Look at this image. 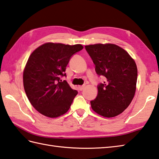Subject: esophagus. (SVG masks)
Here are the masks:
<instances>
[{"mask_svg": "<svg viewBox=\"0 0 159 159\" xmlns=\"http://www.w3.org/2000/svg\"><path fill=\"white\" fill-rule=\"evenodd\" d=\"M84 88H85V85H82V86H78V89H79L80 90H84Z\"/></svg>", "mask_w": 159, "mask_h": 159, "instance_id": "obj_1", "label": "esophagus"}]
</instances>
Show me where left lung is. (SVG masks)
<instances>
[{"label":"left lung","mask_w":159,"mask_h":159,"mask_svg":"<svg viewBox=\"0 0 159 159\" xmlns=\"http://www.w3.org/2000/svg\"><path fill=\"white\" fill-rule=\"evenodd\" d=\"M99 75L106 82L98 86L96 99L91 108L104 117H114L128 108L135 95L137 67L133 58L124 48L114 44H95L85 46Z\"/></svg>","instance_id":"obj_1"}]
</instances>
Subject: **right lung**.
I'll return each mask as SVG.
<instances>
[{"instance_id":"add662e5","label":"right lung","mask_w":159,"mask_h":159,"mask_svg":"<svg viewBox=\"0 0 159 159\" xmlns=\"http://www.w3.org/2000/svg\"><path fill=\"white\" fill-rule=\"evenodd\" d=\"M82 44L47 43L30 55L23 71V86L34 108L50 118H56L69 111L78 93L66 81L61 82L70 57L81 51Z\"/></svg>"}]
</instances>
